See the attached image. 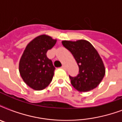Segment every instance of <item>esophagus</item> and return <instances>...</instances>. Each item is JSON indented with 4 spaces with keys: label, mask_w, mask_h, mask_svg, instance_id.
Segmentation results:
<instances>
[{
    "label": "esophagus",
    "mask_w": 122,
    "mask_h": 122,
    "mask_svg": "<svg viewBox=\"0 0 122 122\" xmlns=\"http://www.w3.org/2000/svg\"><path fill=\"white\" fill-rule=\"evenodd\" d=\"M61 68H62L63 70H66V66H65V65H63V66H61Z\"/></svg>",
    "instance_id": "1"
}]
</instances>
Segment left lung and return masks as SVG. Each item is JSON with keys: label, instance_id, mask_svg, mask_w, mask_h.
I'll return each mask as SVG.
<instances>
[{"label": "left lung", "instance_id": "left-lung-1", "mask_svg": "<svg viewBox=\"0 0 122 122\" xmlns=\"http://www.w3.org/2000/svg\"><path fill=\"white\" fill-rule=\"evenodd\" d=\"M62 44L72 54L79 68L77 76H69L73 87L79 92H87L97 87L104 78L105 68L94 47L85 40L63 41Z\"/></svg>", "mask_w": 122, "mask_h": 122}]
</instances>
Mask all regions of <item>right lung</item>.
Returning a JSON list of instances; mask_svg holds the SVG:
<instances>
[{
    "label": "right lung",
    "mask_w": 122,
    "mask_h": 122,
    "mask_svg": "<svg viewBox=\"0 0 122 122\" xmlns=\"http://www.w3.org/2000/svg\"><path fill=\"white\" fill-rule=\"evenodd\" d=\"M56 40L46 35L38 36L26 47L19 63V71L23 81L31 89L41 91L51 82L55 67L47 57Z\"/></svg>",
    "instance_id": "right-lung-1"
}]
</instances>
